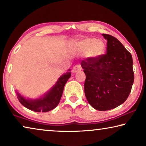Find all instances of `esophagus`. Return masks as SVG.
<instances>
[{"instance_id":"obj_1","label":"esophagus","mask_w":146,"mask_h":146,"mask_svg":"<svg viewBox=\"0 0 146 146\" xmlns=\"http://www.w3.org/2000/svg\"><path fill=\"white\" fill-rule=\"evenodd\" d=\"M81 69H82V67L80 64L76 65V66L73 67L72 72L73 73H77V72H79V71H81Z\"/></svg>"}]
</instances>
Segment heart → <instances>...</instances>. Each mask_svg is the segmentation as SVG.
<instances>
[{
	"mask_svg": "<svg viewBox=\"0 0 146 146\" xmlns=\"http://www.w3.org/2000/svg\"><path fill=\"white\" fill-rule=\"evenodd\" d=\"M76 48L80 53L88 52V56L94 58L102 55L105 50L104 43L94 38H87L79 41L76 44Z\"/></svg>",
	"mask_w": 146,
	"mask_h": 146,
	"instance_id": "heart-1",
	"label": "heart"
}]
</instances>
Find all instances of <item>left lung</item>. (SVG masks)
<instances>
[{
	"instance_id": "left-lung-1",
	"label": "left lung",
	"mask_w": 146,
	"mask_h": 146,
	"mask_svg": "<svg viewBox=\"0 0 146 146\" xmlns=\"http://www.w3.org/2000/svg\"><path fill=\"white\" fill-rule=\"evenodd\" d=\"M102 35L107 40V53L87 58L80 64L86 75L84 89L87 101L96 110L107 111L127 100L134 75L131 54L114 36Z\"/></svg>"
}]
</instances>
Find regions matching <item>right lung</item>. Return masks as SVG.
Segmentation results:
<instances>
[{"label": "right lung", "mask_w": 146, "mask_h": 146, "mask_svg": "<svg viewBox=\"0 0 146 146\" xmlns=\"http://www.w3.org/2000/svg\"><path fill=\"white\" fill-rule=\"evenodd\" d=\"M70 69L62 75L53 88L44 97L36 100H27L17 93L19 101L23 106L36 112H47L55 108L60 103L64 86L71 77Z\"/></svg>", "instance_id": "add662e5"}]
</instances>
